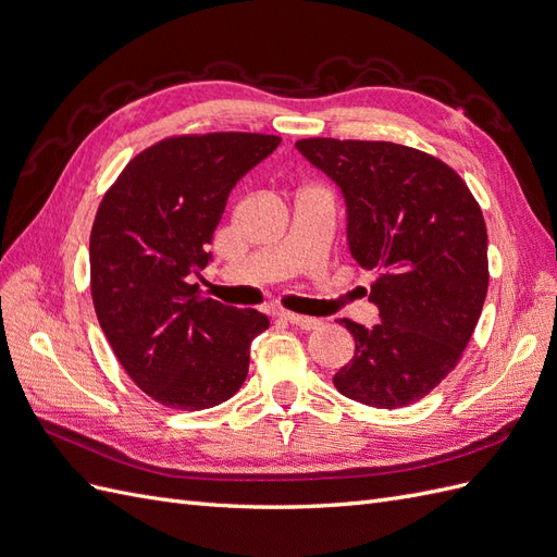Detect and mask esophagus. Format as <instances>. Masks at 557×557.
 I'll list each match as a JSON object with an SVG mask.
<instances>
[{
  "label": "esophagus",
  "mask_w": 557,
  "mask_h": 557,
  "mask_svg": "<svg viewBox=\"0 0 557 557\" xmlns=\"http://www.w3.org/2000/svg\"><path fill=\"white\" fill-rule=\"evenodd\" d=\"M281 318L285 323H290L299 330H318L320 327V320L318 318H309V315H297V313H281Z\"/></svg>",
  "instance_id": "obj_1"
}]
</instances>
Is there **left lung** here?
<instances>
[{
    "mask_svg": "<svg viewBox=\"0 0 557 557\" xmlns=\"http://www.w3.org/2000/svg\"><path fill=\"white\" fill-rule=\"evenodd\" d=\"M295 146L342 188L352 258L376 274L369 301L381 323L342 320L356 356L332 381L367 407H409L453 372L479 323L491 278L479 201L418 148L327 137Z\"/></svg>",
    "mask_w": 557,
    "mask_h": 557,
    "instance_id": "obj_1",
    "label": "left lung"
}]
</instances>
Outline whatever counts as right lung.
<instances>
[{
  "instance_id": "obj_1",
  "label": "right lung",
  "mask_w": 557,
  "mask_h": 557,
  "mask_svg": "<svg viewBox=\"0 0 557 557\" xmlns=\"http://www.w3.org/2000/svg\"><path fill=\"white\" fill-rule=\"evenodd\" d=\"M281 137L209 132L166 137L134 156L104 193L90 232L99 325L127 376L166 409L227 401L248 374V348L269 318L205 297L193 272L237 181Z\"/></svg>"
}]
</instances>
